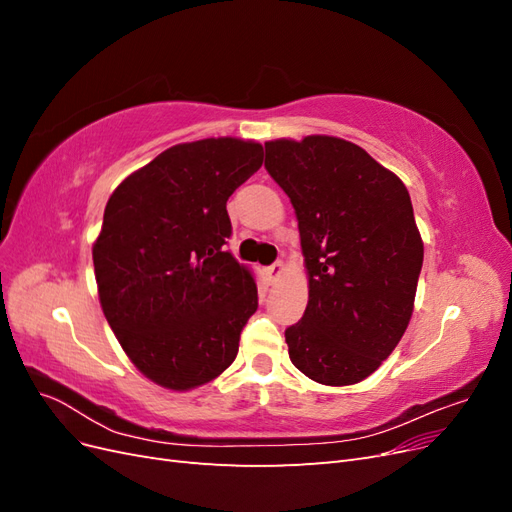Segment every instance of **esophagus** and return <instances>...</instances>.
I'll use <instances>...</instances> for the list:
<instances>
[{"label":"esophagus","mask_w":512,"mask_h":512,"mask_svg":"<svg viewBox=\"0 0 512 512\" xmlns=\"http://www.w3.org/2000/svg\"><path fill=\"white\" fill-rule=\"evenodd\" d=\"M282 271H284V262H282V260H275L271 267H267V275H269V280H271V282H275L277 277L282 275Z\"/></svg>","instance_id":"obj_1"}]
</instances>
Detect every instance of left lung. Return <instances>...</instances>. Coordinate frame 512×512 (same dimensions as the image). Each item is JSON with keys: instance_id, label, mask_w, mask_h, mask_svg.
I'll use <instances>...</instances> for the list:
<instances>
[{"instance_id": "left-lung-1", "label": "left lung", "mask_w": 512, "mask_h": 512, "mask_svg": "<svg viewBox=\"0 0 512 512\" xmlns=\"http://www.w3.org/2000/svg\"><path fill=\"white\" fill-rule=\"evenodd\" d=\"M265 168L299 220L309 273L303 318L286 329L292 365L329 386L365 380L404 335L423 267L406 185L335 136L265 143Z\"/></svg>"}]
</instances>
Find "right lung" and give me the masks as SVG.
Instances as JSON below:
<instances>
[{
  "label": "right lung",
  "instance_id": "1",
  "mask_svg": "<svg viewBox=\"0 0 512 512\" xmlns=\"http://www.w3.org/2000/svg\"><path fill=\"white\" fill-rule=\"evenodd\" d=\"M260 166L262 145L205 138L162 151L108 198L100 303L132 363L166 389L220 376L256 312L254 277L226 252V200Z\"/></svg>",
  "mask_w": 512,
  "mask_h": 512
}]
</instances>
